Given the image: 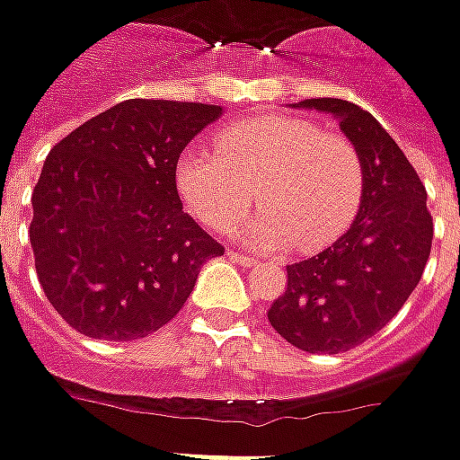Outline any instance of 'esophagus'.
Wrapping results in <instances>:
<instances>
[{
	"instance_id": "1",
	"label": "esophagus",
	"mask_w": 460,
	"mask_h": 460,
	"mask_svg": "<svg viewBox=\"0 0 460 460\" xmlns=\"http://www.w3.org/2000/svg\"><path fill=\"white\" fill-rule=\"evenodd\" d=\"M229 257L236 264H242V267H254L257 264V260L254 257H249V254H244V252H229Z\"/></svg>"
}]
</instances>
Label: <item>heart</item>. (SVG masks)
<instances>
[{"label": "heart", "mask_w": 460, "mask_h": 460, "mask_svg": "<svg viewBox=\"0 0 460 460\" xmlns=\"http://www.w3.org/2000/svg\"><path fill=\"white\" fill-rule=\"evenodd\" d=\"M216 152L185 150L175 165L185 208L211 231H229L254 193L261 211L239 236L261 249L293 242L313 252L339 239L361 206L357 145L310 119L270 114L231 124L216 137Z\"/></svg>", "instance_id": "1"}]
</instances>
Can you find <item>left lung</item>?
<instances>
[{"label":"left lung","instance_id":"1","mask_svg":"<svg viewBox=\"0 0 460 460\" xmlns=\"http://www.w3.org/2000/svg\"><path fill=\"white\" fill-rule=\"evenodd\" d=\"M357 145L364 196L349 231L310 260L288 264V288L267 313L288 343L308 354L349 351L400 313L433 244L425 185L369 111L343 99H305Z\"/></svg>","mask_w":460,"mask_h":460}]
</instances>
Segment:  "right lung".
<instances>
[{"mask_svg":"<svg viewBox=\"0 0 460 460\" xmlns=\"http://www.w3.org/2000/svg\"><path fill=\"white\" fill-rule=\"evenodd\" d=\"M214 103L129 99L63 137L32 190L42 293L88 339H145L172 321L224 246L182 211L175 165Z\"/></svg>","mask_w":460,"mask_h":460,"instance_id":"1","label":"right lung"}]
</instances>
